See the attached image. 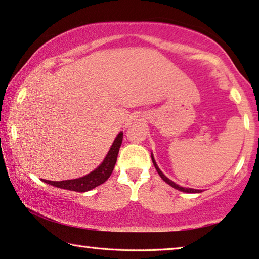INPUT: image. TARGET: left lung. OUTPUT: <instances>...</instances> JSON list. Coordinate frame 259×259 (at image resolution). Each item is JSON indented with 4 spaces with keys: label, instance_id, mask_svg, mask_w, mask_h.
I'll return each instance as SVG.
<instances>
[{
    "label": "left lung",
    "instance_id": "8db88e82",
    "mask_svg": "<svg viewBox=\"0 0 259 259\" xmlns=\"http://www.w3.org/2000/svg\"><path fill=\"white\" fill-rule=\"evenodd\" d=\"M152 161H153V164H154V166H155L157 174L160 175V177H161L162 179H163V181H164L166 184H169L170 186H172L174 188H176V190L182 191V192H185V193H200L199 190H193V188H187V187L179 186V185H177L176 183H174L172 181H170V179H169L168 177H165L164 175H163V172H162L161 170L159 169V166H157V164H156V162H155V160H154V156H153V154H152Z\"/></svg>",
    "mask_w": 259,
    "mask_h": 259
}]
</instances>
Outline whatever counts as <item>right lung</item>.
<instances>
[{
  "label": "right lung",
  "instance_id": "add662e5",
  "mask_svg": "<svg viewBox=\"0 0 259 259\" xmlns=\"http://www.w3.org/2000/svg\"><path fill=\"white\" fill-rule=\"evenodd\" d=\"M122 139H123V133H120L116 136L115 140H114L113 145L109 148L106 157L102 162L98 168H96L94 171L88 174L87 176H83L76 179H69V181H61V182H52L43 179V182L47 184H50L52 186H56L58 188H64V190L75 191V192H87L93 190V188L99 186L107 181L113 172L114 165L116 163L117 154H119Z\"/></svg>",
  "mask_w": 259,
  "mask_h": 259
}]
</instances>
